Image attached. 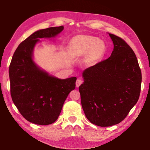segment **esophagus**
<instances>
[{"label": "esophagus", "mask_w": 150, "mask_h": 150, "mask_svg": "<svg viewBox=\"0 0 150 150\" xmlns=\"http://www.w3.org/2000/svg\"><path fill=\"white\" fill-rule=\"evenodd\" d=\"M83 82V81L82 80L80 79H78L77 81H76V87L78 88L81 84H82Z\"/></svg>", "instance_id": "obj_1"}]
</instances>
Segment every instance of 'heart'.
Here are the masks:
<instances>
[{
    "instance_id": "1",
    "label": "heart",
    "mask_w": 150,
    "mask_h": 150,
    "mask_svg": "<svg viewBox=\"0 0 150 150\" xmlns=\"http://www.w3.org/2000/svg\"><path fill=\"white\" fill-rule=\"evenodd\" d=\"M71 49L75 54L82 55L88 53L87 59L91 62L100 59L105 54L106 47L103 42L95 37L81 35L71 42Z\"/></svg>"
}]
</instances>
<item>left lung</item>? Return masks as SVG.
Wrapping results in <instances>:
<instances>
[{"label": "left lung", "mask_w": 150, "mask_h": 150, "mask_svg": "<svg viewBox=\"0 0 150 150\" xmlns=\"http://www.w3.org/2000/svg\"><path fill=\"white\" fill-rule=\"evenodd\" d=\"M109 35L114 44L111 55L86 69L84 83L79 87L86 117L101 127L122 121L141 91L142 72L134 51L121 38Z\"/></svg>", "instance_id": "1"}]
</instances>
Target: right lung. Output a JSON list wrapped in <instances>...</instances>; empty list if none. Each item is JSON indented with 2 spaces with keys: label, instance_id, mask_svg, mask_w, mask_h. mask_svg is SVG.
<instances>
[{
  "label": "right lung",
  "instance_id": "add662e5",
  "mask_svg": "<svg viewBox=\"0 0 150 150\" xmlns=\"http://www.w3.org/2000/svg\"><path fill=\"white\" fill-rule=\"evenodd\" d=\"M63 30V26L51 27L30 35L17 47L9 66L12 101L26 120L38 125L55 122L67 96L75 88V77L59 79L40 69L32 60L39 38L54 37Z\"/></svg>",
  "mask_w": 150,
  "mask_h": 150
}]
</instances>
